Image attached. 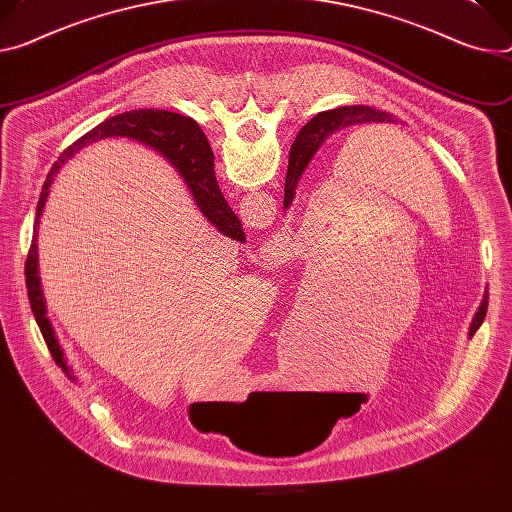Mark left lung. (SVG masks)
<instances>
[{
	"label": "left lung",
	"mask_w": 512,
	"mask_h": 512,
	"mask_svg": "<svg viewBox=\"0 0 512 512\" xmlns=\"http://www.w3.org/2000/svg\"><path fill=\"white\" fill-rule=\"evenodd\" d=\"M365 122H394V116L388 112L376 110V108H369V106H343L337 110L320 112L304 126V145L300 147L296 157L290 159V167H288V175H286V196H284L286 206L294 198L296 181L302 175L308 159L312 157V153L318 149V145L324 141V138H327L333 130H339L345 126H355V124H365ZM486 298L476 314V320L472 324V333H476L482 327V322L486 318V308H488Z\"/></svg>",
	"instance_id": "left-lung-1"
}]
</instances>
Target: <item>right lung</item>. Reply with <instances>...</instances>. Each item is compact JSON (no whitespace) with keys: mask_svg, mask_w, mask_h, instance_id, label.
<instances>
[{"mask_svg":"<svg viewBox=\"0 0 512 512\" xmlns=\"http://www.w3.org/2000/svg\"><path fill=\"white\" fill-rule=\"evenodd\" d=\"M108 136H128L134 138L138 143H145L159 153H163L183 175L185 183L190 185V190L204 212V216L222 232V235L230 237L232 241H245V232L241 226V220L237 214L230 210L226 204L218 181L214 175V153L210 149V143L202 128L185 116H179L175 112L167 110H130L122 112L118 116H112L98 124L96 128H91L87 134H83L77 143H73L59 159V163L53 165L51 173L46 175V181L42 185V192L38 198L36 206V226L38 218L42 214L46 196H49V185L53 181L55 171L65 163L75 151L81 147L96 143L100 138ZM26 288H28V298H30V308L34 312L38 329L44 337L46 347H49L55 363L63 367L65 374L69 378L71 371L63 359V349L55 337V331L51 327L49 318H46V308H44V298H42V288H40V277H38V253H36V230H34V239L32 247L26 259Z\"/></svg>","mask_w":512,"mask_h":512,"instance_id":"obj_1","label":"right lung"}]
</instances>
